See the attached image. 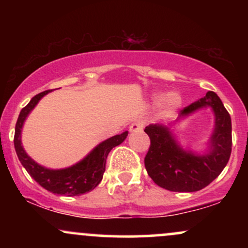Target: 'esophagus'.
<instances>
[{
	"mask_svg": "<svg viewBox=\"0 0 248 248\" xmlns=\"http://www.w3.org/2000/svg\"><path fill=\"white\" fill-rule=\"evenodd\" d=\"M144 128V122L143 121H135L134 124H130L129 127V132L132 133H139L142 132Z\"/></svg>",
	"mask_w": 248,
	"mask_h": 248,
	"instance_id": "esophagus-1",
	"label": "esophagus"
}]
</instances>
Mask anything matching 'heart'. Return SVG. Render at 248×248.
I'll return each instance as SVG.
<instances>
[{
  "mask_svg": "<svg viewBox=\"0 0 248 248\" xmlns=\"http://www.w3.org/2000/svg\"><path fill=\"white\" fill-rule=\"evenodd\" d=\"M162 100H164V96L162 94L155 96V101L161 102ZM166 102H167V106L172 109V108L179 107L182 100H181V96H179V94H177V93H170V94L167 95Z\"/></svg>",
  "mask_w": 248,
  "mask_h": 248,
  "instance_id": "obj_1",
  "label": "heart"
}]
</instances>
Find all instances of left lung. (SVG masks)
<instances>
[{
  "instance_id": "obj_1",
  "label": "left lung",
  "mask_w": 248,
  "mask_h": 248,
  "mask_svg": "<svg viewBox=\"0 0 248 248\" xmlns=\"http://www.w3.org/2000/svg\"><path fill=\"white\" fill-rule=\"evenodd\" d=\"M204 107L212 108L216 120L209 141L210 150L203 155L184 150L166 126L149 124L144 129L150 138L144 166L158 186L175 192L198 191L209 186L226 167L232 150L231 116L215 92L209 91L204 98L184 107L177 120Z\"/></svg>"
}]
</instances>
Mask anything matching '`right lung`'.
<instances>
[{"label":"right lung","instance_id":"obj_1","mask_svg":"<svg viewBox=\"0 0 248 248\" xmlns=\"http://www.w3.org/2000/svg\"><path fill=\"white\" fill-rule=\"evenodd\" d=\"M51 91H44L31 99L29 104L22 108L17 119L15 127V136L14 144L18 160L25 168L28 173L32 177L39 186L46 189L47 191L57 193V195L79 196L86 193L100 183L106 168V158L113 148L119 146L127 138L128 132H124L119 135L112 136L101 143H99L84 160L75 164V166L65 168V169H47L39 166L32 158L25 153L21 141V133L23 124L31 110L35 108L44 95Z\"/></svg>","mask_w":248,"mask_h":248}]
</instances>
